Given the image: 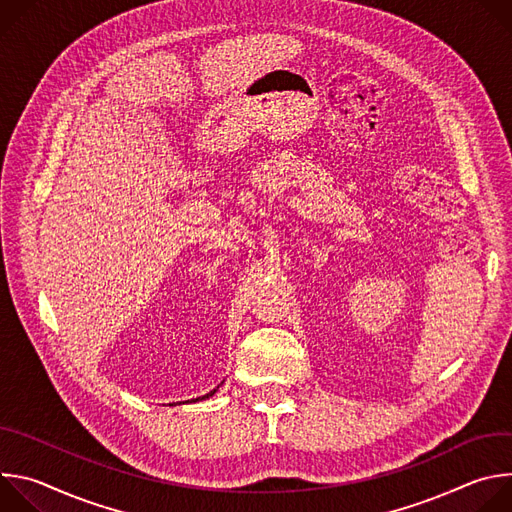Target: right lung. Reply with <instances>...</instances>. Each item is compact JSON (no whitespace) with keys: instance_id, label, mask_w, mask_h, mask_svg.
<instances>
[{"instance_id":"obj_1","label":"right lung","mask_w":512,"mask_h":512,"mask_svg":"<svg viewBox=\"0 0 512 512\" xmlns=\"http://www.w3.org/2000/svg\"><path fill=\"white\" fill-rule=\"evenodd\" d=\"M223 383H225V381H223ZM223 383H221V385H223ZM221 385H218V387H221ZM218 387H216V389H218ZM216 389H212V391H210V393H206V395H202V397H196V399H190V403H196V401H204V399H208V397H212V395H214V393H216ZM172 405H174V403H172Z\"/></svg>"}]
</instances>
